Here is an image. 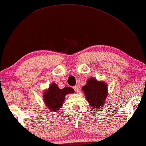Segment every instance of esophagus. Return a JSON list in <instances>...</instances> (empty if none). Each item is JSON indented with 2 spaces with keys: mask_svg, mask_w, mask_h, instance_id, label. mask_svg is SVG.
I'll return each mask as SVG.
<instances>
[{
  "mask_svg": "<svg viewBox=\"0 0 146 146\" xmlns=\"http://www.w3.org/2000/svg\"><path fill=\"white\" fill-rule=\"evenodd\" d=\"M73 89L75 90V91L76 93H79V87H77V86H75V87H73Z\"/></svg>",
  "mask_w": 146,
  "mask_h": 146,
  "instance_id": "34e87169",
  "label": "esophagus"
}]
</instances>
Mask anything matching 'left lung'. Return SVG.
<instances>
[{
  "label": "left lung",
  "instance_id": "8db88e82",
  "mask_svg": "<svg viewBox=\"0 0 146 146\" xmlns=\"http://www.w3.org/2000/svg\"><path fill=\"white\" fill-rule=\"evenodd\" d=\"M87 100L91 107L101 108L104 106L108 95L107 85L104 81H98L92 77L88 80L86 85L82 87Z\"/></svg>",
  "mask_w": 146,
  "mask_h": 146
}]
</instances>
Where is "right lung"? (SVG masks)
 Listing matches in <instances>:
<instances>
[{"mask_svg":"<svg viewBox=\"0 0 146 146\" xmlns=\"http://www.w3.org/2000/svg\"><path fill=\"white\" fill-rule=\"evenodd\" d=\"M74 89L66 87L62 89L58 87V85L53 83L49 87V89L44 93L43 98L44 103L53 112H57L62 107L65 95L67 94L73 93Z\"/></svg>","mask_w":146,"mask_h":146,"instance_id":"add662e5","label":"right lung"}]
</instances>
